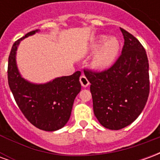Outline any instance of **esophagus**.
Returning <instances> with one entry per match:
<instances>
[{
  "label": "esophagus",
  "mask_w": 160,
  "mask_h": 160,
  "mask_svg": "<svg viewBox=\"0 0 160 160\" xmlns=\"http://www.w3.org/2000/svg\"><path fill=\"white\" fill-rule=\"evenodd\" d=\"M80 84H81V86H82L83 87H87L89 86V81H88V80L87 79V77L85 76V75L80 76Z\"/></svg>",
  "instance_id": "34e87169"
}]
</instances>
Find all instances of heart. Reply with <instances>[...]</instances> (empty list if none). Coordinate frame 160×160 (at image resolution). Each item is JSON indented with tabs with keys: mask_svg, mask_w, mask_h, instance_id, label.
Wrapping results in <instances>:
<instances>
[{
	"mask_svg": "<svg viewBox=\"0 0 160 160\" xmlns=\"http://www.w3.org/2000/svg\"><path fill=\"white\" fill-rule=\"evenodd\" d=\"M92 52L96 54L92 62V66L97 70H106L110 68L118 60L121 50V42L116 37L108 38L107 36H99L92 40L90 43Z\"/></svg>",
	"mask_w": 160,
	"mask_h": 160,
	"instance_id": "b5f03b06",
	"label": "heart"
}]
</instances>
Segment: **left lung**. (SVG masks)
<instances>
[{"label":"left lung","instance_id":"1","mask_svg":"<svg viewBox=\"0 0 160 160\" xmlns=\"http://www.w3.org/2000/svg\"><path fill=\"white\" fill-rule=\"evenodd\" d=\"M122 55L109 69L84 70L91 83L95 117L111 130L127 127L140 116L149 95V64L146 50L132 34L120 28Z\"/></svg>","mask_w":160,"mask_h":160}]
</instances>
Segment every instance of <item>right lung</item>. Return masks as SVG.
I'll return each instance as SVG.
<instances>
[{"label":"right lung","mask_w":160,"mask_h":160,"mask_svg":"<svg viewBox=\"0 0 160 160\" xmlns=\"http://www.w3.org/2000/svg\"><path fill=\"white\" fill-rule=\"evenodd\" d=\"M38 32H30L13 43L8 57V85L20 111L31 123L42 130L56 131L69 120L74 98L81 90V73L77 71L44 84L25 80L17 67L16 51L20 41Z\"/></svg>","instance_id":"add662e5"}]
</instances>
